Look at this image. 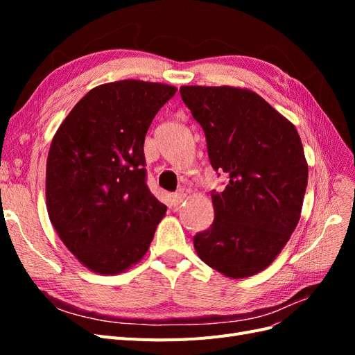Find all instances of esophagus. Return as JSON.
I'll return each mask as SVG.
<instances>
[{
	"label": "esophagus",
	"instance_id": "obj_1",
	"mask_svg": "<svg viewBox=\"0 0 355 355\" xmlns=\"http://www.w3.org/2000/svg\"><path fill=\"white\" fill-rule=\"evenodd\" d=\"M187 198L185 194H182V192H179V194H175L173 197H171V202H173V206H179V204L184 201Z\"/></svg>",
	"mask_w": 355,
	"mask_h": 355
}]
</instances>
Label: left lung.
<instances>
[{"label": "left lung", "instance_id": "8db88e82", "mask_svg": "<svg viewBox=\"0 0 355 355\" xmlns=\"http://www.w3.org/2000/svg\"><path fill=\"white\" fill-rule=\"evenodd\" d=\"M202 127L210 164L230 176L211 194L214 220L197 234L200 259L230 278L263 271L290 240L302 211L308 163L296 127L259 94L232 85H182Z\"/></svg>", "mask_w": 355, "mask_h": 355}]
</instances>
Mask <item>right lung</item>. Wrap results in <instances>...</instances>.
<instances>
[{
	"mask_svg": "<svg viewBox=\"0 0 355 355\" xmlns=\"http://www.w3.org/2000/svg\"><path fill=\"white\" fill-rule=\"evenodd\" d=\"M176 87L121 80L92 89L59 125L46 170L49 218L90 271L116 275L144 259L167 207L145 184L144 144Z\"/></svg>",
	"mask_w": 355,
	"mask_h": 355,
	"instance_id": "add662e5",
	"label": "right lung"
}]
</instances>
